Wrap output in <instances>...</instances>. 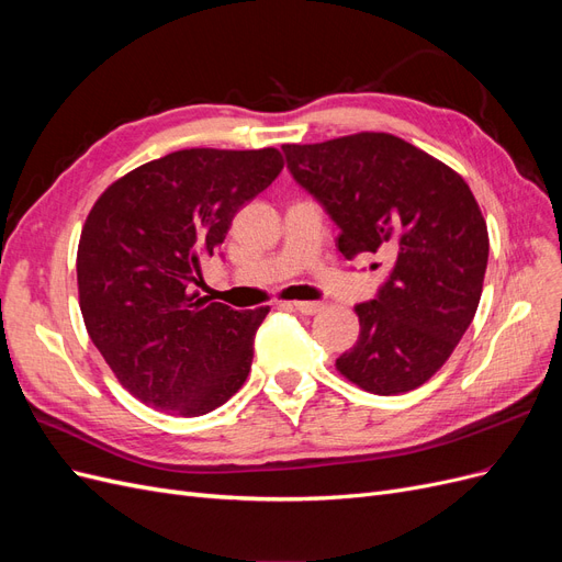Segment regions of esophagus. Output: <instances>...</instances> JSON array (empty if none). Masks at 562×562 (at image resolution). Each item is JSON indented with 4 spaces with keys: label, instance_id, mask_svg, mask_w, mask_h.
Returning a JSON list of instances; mask_svg holds the SVG:
<instances>
[{
    "label": "esophagus",
    "instance_id": "obj_1",
    "mask_svg": "<svg viewBox=\"0 0 562 562\" xmlns=\"http://www.w3.org/2000/svg\"><path fill=\"white\" fill-rule=\"evenodd\" d=\"M285 307H291L304 316H314L323 310V304L321 302H285Z\"/></svg>",
    "mask_w": 562,
    "mask_h": 562
}]
</instances>
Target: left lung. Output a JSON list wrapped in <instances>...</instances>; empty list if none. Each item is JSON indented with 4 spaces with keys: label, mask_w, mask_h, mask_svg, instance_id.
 <instances>
[{
    "label": "left lung",
    "mask_w": 562,
    "mask_h": 562,
    "mask_svg": "<svg viewBox=\"0 0 562 562\" xmlns=\"http://www.w3.org/2000/svg\"><path fill=\"white\" fill-rule=\"evenodd\" d=\"M283 151L293 178L337 223L339 252L391 262L378 297L356 304L361 333L335 361L339 375L378 396L422 386L479 310L490 250L479 201L450 166L391 133Z\"/></svg>",
    "instance_id": "left-lung-1"
}]
</instances>
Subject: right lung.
<instances>
[{"label":"right lung","mask_w":562,"mask_h":562,"mask_svg":"<svg viewBox=\"0 0 562 562\" xmlns=\"http://www.w3.org/2000/svg\"><path fill=\"white\" fill-rule=\"evenodd\" d=\"M281 168L277 147L180 149L93 203L77 248L81 316L119 384L155 411L199 417L244 386L269 307L236 312L194 285L236 211Z\"/></svg>","instance_id":"right-lung-1"}]
</instances>
